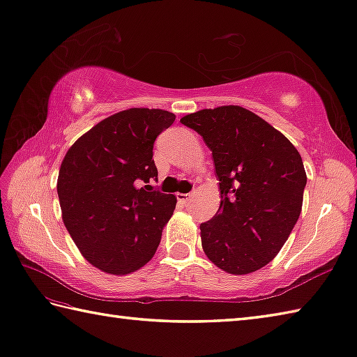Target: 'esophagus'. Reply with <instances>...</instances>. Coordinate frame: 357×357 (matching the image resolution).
Here are the masks:
<instances>
[{"instance_id": "1", "label": "esophagus", "mask_w": 357, "mask_h": 357, "mask_svg": "<svg viewBox=\"0 0 357 357\" xmlns=\"http://www.w3.org/2000/svg\"><path fill=\"white\" fill-rule=\"evenodd\" d=\"M189 199H191V194H181V192L177 194V200L180 203H188Z\"/></svg>"}]
</instances>
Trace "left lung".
I'll use <instances>...</instances> for the list:
<instances>
[{
	"mask_svg": "<svg viewBox=\"0 0 357 357\" xmlns=\"http://www.w3.org/2000/svg\"><path fill=\"white\" fill-rule=\"evenodd\" d=\"M213 152L220 208L200 225L203 251L220 270L250 274L270 264L299 219L307 174L288 138L240 106L185 115Z\"/></svg>",
	"mask_w": 357,
	"mask_h": 357,
	"instance_id": "obj_1",
	"label": "left lung"
}]
</instances>
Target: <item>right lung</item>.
<instances>
[{
	"mask_svg": "<svg viewBox=\"0 0 357 357\" xmlns=\"http://www.w3.org/2000/svg\"><path fill=\"white\" fill-rule=\"evenodd\" d=\"M176 115L132 107L87 130L64 155L56 191L63 222L83 257L109 274H129L154 257L177 199L157 180L155 138Z\"/></svg>",
	"mask_w": 357,
	"mask_h": 357,
	"instance_id": "obj_1",
	"label": "right lung"
}]
</instances>
